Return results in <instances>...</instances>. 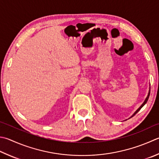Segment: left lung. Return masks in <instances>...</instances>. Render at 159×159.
<instances>
[{
    "label": "left lung",
    "instance_id": "8db88e82",
    "mask_svg": "<svg viewBox=\"0 0 159 159\" xmlns=\"http://www.w3.org/2000/svg\"><path fill=\"white\" fill-rule=\"evenodd\" d=\"M149 94H150V89H149V93H148V96H147V98H146V99H145V101H144V102H143V104H142V105L141 106H140L139 108V109H138L135 112H134V114L132 115V116H131V117H133L134 115H136V113H138V112H139V111L140 110V109H141V108L143 107V106H144L145 105V104L147 103V102H148V99H149Z\"/></svg>",
    "mask_w": 159,
    "mask_h": 159
}]
</instances>
